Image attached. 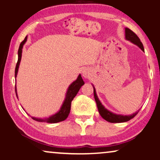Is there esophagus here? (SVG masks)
<instances>
[{"label": "esophagus", "mask_w": 160, "mask_h": 160, "mask_svg": "<svg viewBox=\"0 0 160 160\" xmlns=\"http://www.w3.org/2000/svg\"><path fill=\"white\" fill-rule=\"evenodd\" d=\"M88 72L86 71V70H83V71H82V76H83L84 78H88Z\"/></svg>", "instance_id": "1"}]
</instances>
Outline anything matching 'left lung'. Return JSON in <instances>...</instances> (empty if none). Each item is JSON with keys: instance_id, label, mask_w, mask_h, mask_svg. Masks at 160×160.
Segmentation results:
<instances>
[{"instance_id": "1", "label": "left lung", "mask_w": 160, "mask_h": 160, "mask_svg": "<svg viewBox=\"0 0 160 160\" xmlns=\"http://www.w3.org/2000/svg\"><path fill=\"white\" fill-rule=\"evenodd\" d=\"M125 33H126V39L129 40V41L132 42L136 45H138L139 48L141 49L142 51H144L143 45H142V42H140L139 37L136 35V33H134L132 31H131L129 28H125ZM93 95H94V99L97 103L98 110H99V114L101 115V116L105 120H106L108 122L110 123H121V122H126L130 120L131 118H132L135 117L136 115L138 113V112H136L135 113H134L131 116H121V115H116L114 113H112L111 112L108 111L107 109H105V107L102 105L101 102H99V99H98L97 93H96V91L94 88H93Z\"/></svg>"}]
</instances>
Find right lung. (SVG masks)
<instances>
[{"label": "right lung", "mask_w": 160, "mask_h": 160, "mask_svg": "<svg viewBox=\"0 0 160 160\" xmlns=\"http://www.w3.org/2000/svg\"><path fill=\"white\" fill-rule=\"evenodd\" d=\"M26 40H27V37H25V39L21 42L20 44V48H19L18 61L15 67V78L17 77V74H18L19 65H20V63L21 56H22V49L23 44L25 43ZM84 83L85 82H83V80H82V77L80 74L75 81L72 82V83L69 86L67 93V97H66V99L64 100V102H63V104L62 107L61 108L60 111L57 112L56 114H55L54 116H50V118H43V119L37 118H34V117H31V118H33V120L39 121V122H48V123H58V122H60V121H64L65 119L67 118L68 116H69L70 112L72 101L73 100L74 98L75 97V96L77 95V93H78L80 88H81L82 85H84ZM15 91H16V95H17L16 88H15Z\"/></svg>", "instance_id": "add662e5"}]
</instances>
